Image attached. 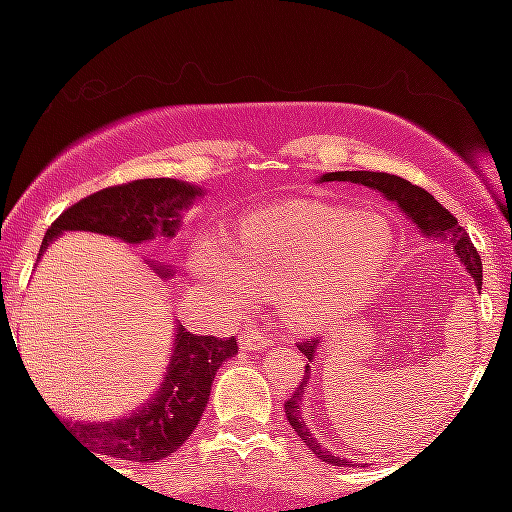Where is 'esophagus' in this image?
<instances>
[{
    "mask_svg": "<svg viewBox=\"0 0 512 512\" xmlns=\"http://www.w3.org/2000/svg\"><path fill=\"white\" fill-rule=\"evenodd\" d=\"M276 339L272 334L262 332V330H248L240 334V349L243 351H262V349H269V346H274Z\"/></svg>",
    "mask_w": 512,
    "mask_h": 512,
    "instance_id": "esophagus-1",
    "label": "esophagus"
}]
</instances>
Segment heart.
Segmentation results:
<instances>
[{
	"instance_id": "1",
	"label": "heart",
	"mask_w": 512,
	"mask_h": 512,
	"mask_svg": "<svg viewBox=\"0 0 512 512\" xmlns=\"http://www.w3.org/2000/svg\"><path fill=\"white\" fill-rule=\"evenodd\" d=\"M392 250L395 236L380 214L303 199L245 221L236 250L204 236L192 269L221 303L250 310L262 296L281 298L286 322L317 332L375 289Z\"/></svg>"
}]
</instances>
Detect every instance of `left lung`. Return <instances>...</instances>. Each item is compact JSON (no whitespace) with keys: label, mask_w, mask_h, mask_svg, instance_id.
Instances as JSON below:
<instances>
[{"label":"left lung","mask_w":512,"mask_h":512,"mask_svg":"<svg viewBox=\"0 0 512 512\" xmlns=\"http://www.w3.org/2000/svg\"><path fill=\"white\" fill-rule=\"evenodd\" d=\"M317 182H349V185H361L368 187V190L380 192V195L390 199V202L395 204V207L402 211L426 238L443 240V243L448 240V243H452L457 260L464 264V269H467L469 276L474 279V284H477V289L481 291V260L479 252L474 250L472 240L467 238V233H464V228L457 223L455 216H452L443 204L436 202V197L428 195L426 190H421L419 185H411L409 180L397 178V175L370 173V170H339V173H325L317 178ZM317 344H320L317 339L315 342H303L298 344V351L305 354V358L313 363L317 356ZM310 363H305L303 383L296 387V392H293L289 402L284 404L286 419H289L291 428L301 436L303 443L308 445V450H313V455L320 457L322 462L332 464V467H349L346 457L334 455L332 450L320 445V440L313 436V431L305 426V392H308L310 373H313V366H310ZM351 467H354V464H351Z\"/></svg>","instance_id":"left-lung-1"}]
</instances>
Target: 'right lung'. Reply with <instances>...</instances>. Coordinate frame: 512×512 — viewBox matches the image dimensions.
Segmentation results:
<instances>
[{"label": "right lung", "mask_w": 512, "mask_h": 512, "mask_svg": "<svg viewBox=\"0 0 512 512\" xmlns=\"http://www.w3.org/2000/svg\"><path fill=\"white\" fill-rule=\"evenodd\" d=\"M202 195V187L173 178H149L105 187L76 202L52 223L40 245V255L48 250L52 240L67 231L103 233L129 245L146 243L156 236L173 238L182 226V211L190 209ZM151 267L166 279L175 274L168 264L151 262ZM236 354L238 342L233 337H197L175 322L166 378L156 395L146 399L142 407L120 419H55L67 426L64 431L74 433L86 450L96 452L103 460L158 462L190 438L209 402L216 370L226 358Z\"/></svg>", "instance_id": "obj_1"}]
</instances>
